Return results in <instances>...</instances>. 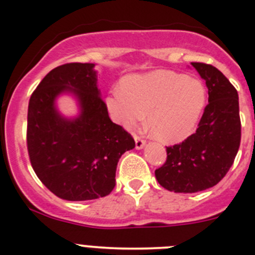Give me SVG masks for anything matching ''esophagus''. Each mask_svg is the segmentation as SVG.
<instances>
[{
    "mask_svg": "<svg viewBox=\"0 0 255 255\" xmlns=\"http://www.w3.org/2000/svg\"><path fill=\"white\" fill-rule=\"evenodd\" d=\"M134 142H135V148L137 149H142L144 146H146V141L135 134H134Z\"/></svg>",
    "mask_w": 255,
    "mask_h": 255,
    "instance_id": "esophagus-1",
    "label": "esophagus"
}]
</instances>
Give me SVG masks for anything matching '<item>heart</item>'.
<instances>
[{"label":"heart","mask_w":255,"mask_h":255,"mask_svg":"<svg viewBox=\"0 0 255 255\" xmlns=\"http://www.w3.org/2000/svg\"><path fill=\"white\" fill-rule=\"evenodd\" d=\"M206 102L199 79L168 70H152L126 78L107 98L112 118L125 128L135 127L147 114L154 138L178 143L192 134Z\"/></svg>","instance_id":"1"}]
</instances>
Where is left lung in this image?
<instances>
[{"mask_svg":"<svg viewBox=\"0 0 255 255\" xmlns=\"http://www.w3.org/2000/svg\"><path fill=\"white\" fill-rule=\"evenodd\" d=\"M205 80L209 104L197 129L182 143L167 147L165 165L154 171L157 181L168 191H204L215 186L232 167L240 146L238 92L213 65L191 63Z\"/></svg>","mask_w":255,"mask_h":255,"instance_id":"1","label":"left lung"}]
</instances>
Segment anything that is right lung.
Wrapping results in <instances>:
<instances>
[{"label":"right lung","mask_w":255,"mask_h":255,"mask_svg":"<svg viewBox=\"0 0 255 255\" xmlns=\"http://www.w3.org/2000/svg\"><path fill=\"white\" fill-rule=\"evenodd\" d=\"M94 68L71 63L52 69L28 102L31 165L52 194L69 201L111 194L121 156L134 148L132 135L109 118ZM63 95L76 101L75 116H64L58 109Z\"/></svg>","instance_id":"add662e5"}]
</instances>
